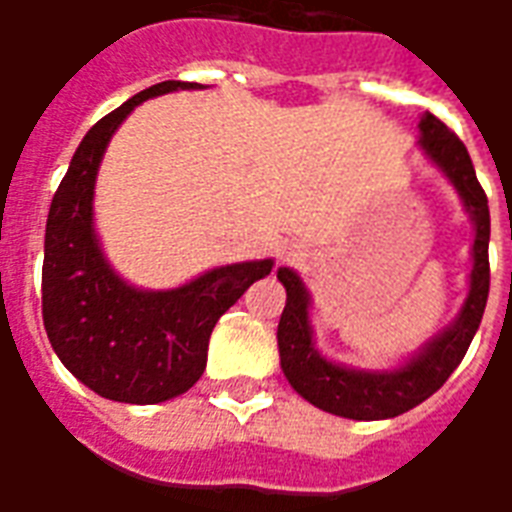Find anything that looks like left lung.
Masks as SVG:
<instances>
[{"label":"left lung","mask_w":512,"mask_h":512,"mask_svg":"<svg viewBox=\"0 0 512 512\" xmlns=\"http://www.w3.org/2000/svg\"><path fill=\"white\" fill-rule=\"evenodd\" d=\"M419 145L425 156L450 178V183L461 194L466 211L474 222V266L469 277V296L463 301L461 315L450 329L439 334L425 351L414 356L406 367H397L392 373H359L323 359L312 345L310 329V296L296 271L279 268V282L288 290V301L279 318L277 343L279 362L285 370L290 386L312 406L323 408L329 414L348 419H392L406 414L422 400H428L452 370L461 365V359L472 345L477 326L483 321L491 268H488V238H491V213L480 180L474 175L469 150L450 128L436 115H425L419 120Z\"/></svg>","instance_id":"8db88e82"}]
</instances>
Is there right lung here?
Listing matches in <instances>:
<instances>
[{"mask_svg":"<svg viewBox=\"0 0 512 512\" xmlns=\"http://www.w3.org/2000/svg\"><path fill=\"white\" fill-rule=\"evenodd\" d=\"M197 87L202 84H153L98 120L51 200L43 326L62 365L95 395L117 403L150 406L197 384L216 321L274 266L271 260L233 263L175 290H136L104 260L93 230V189L109 139L147 98Z\"/></svg>","mask_w":512,"mask_h":512,"instance_id":"1","label":"right lung"}]
</instances>
